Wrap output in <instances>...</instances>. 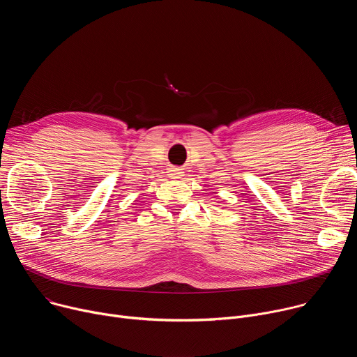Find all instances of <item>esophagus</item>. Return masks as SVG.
I'll return each instance as SVG.
<instances>
[{
    "label": "esophagus",
    "instance_id": "esophagus-1",
    "mask_svg": "<svg viewBox=\"0 0 357 357\" xmlns=\"http://www.w3.org/2000/svg\"><path fill=\"white\" fill-rule=\"evenodd\" d=\"M182 169H178V168H174V169H171V178L172 179H178V178H181L182 176V172H181Z\"/></svg>",
    "mask_w": 357,
    "mask_h": 357
}]
</instances>
